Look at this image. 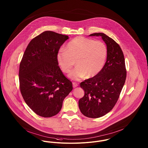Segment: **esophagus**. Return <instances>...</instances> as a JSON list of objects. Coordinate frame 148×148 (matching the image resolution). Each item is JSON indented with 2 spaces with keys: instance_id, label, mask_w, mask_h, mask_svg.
I'll return each instance as SVG.
<instances>
[{
  "instance_id": "obj_1",
  "label": "esophagus",
  "mask_w": 148,
  "mask_h": 148,
  "mask_svg": "<svg viewBox=\"0 0 148 148\" xmlns=\"http://www.w3.org/2000/svg\"><path fill=\"white\" fill-rule=\"evenodd\" d=\"M72 84H73V87L75 88H76V87H77L78 86H79V85H78V84H77V83H76V82H72Z\"/></svg>"
}]
</instances>
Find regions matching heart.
<instances>
[{
	"instance_id": "heart-1",
	"label": "heart",
	"mask_w": 148,
	"mask_h": 148,
	"mask_svg": "<svg viewBox=\"0 0 148 148\" xmlns=\"http://www.w3.org/2000/svg\"><path fill=\"white\" fill-rule=\"evenodd\" d=\"M67 50H60L57 54L59 67L69 73L76 60L77 67L69 74L71 79L79 80L88 76L92 77L103 69L107 56V48L100 41L78 36L67 44Z\"/></svg>"
}]
</instances>
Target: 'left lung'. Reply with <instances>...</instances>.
<instances>
[{
  "instance_id": "1",
  "label": "left lung",
  "mask_w": 148,
  "mask_h": 148,
  "mask_svg": "<svg viewBox=\"0 0 148 148\" xmlns=\"http://www.w3.org/2000/svg\"><path fill=\"white\" fill-rule=\"evenodd\" d=\"M90 36H100L107 45V61L98 74L80 83L85 91L79 101L81 112L89 118L101 117L116 105L125 84L127 72L123 51L118 44L103 33Z\"/></svg>"
}]
</instances>
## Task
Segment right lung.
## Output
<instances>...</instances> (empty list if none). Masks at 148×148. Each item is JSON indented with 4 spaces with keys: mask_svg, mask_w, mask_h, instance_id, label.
<instances>
[{
    "mask_svg": "<svg viewBox=\"0 0 148 148\" xmlns=\"http://www.w3.org/2000/svg\"><path fill=\"white\" fill-rule=\"evenodd\" d=\"M68 39L67 35L44 31L31 40L20 62L21 93L27 106L41 117L58 114L73 89L57 60L61 45Z\"/></svg>",
    "mask_w": 148,
    "mask_h": 148,
    "instance_id": "right-lung-1",
    "label": "right lung"
}]
</instances>
